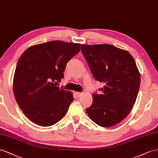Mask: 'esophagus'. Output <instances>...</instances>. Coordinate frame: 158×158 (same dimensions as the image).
<instances>
[{
	"label": "esophagus",
	"instance_id": "34e87169",
	"mask_svg": "<svg viewBox=\"0 0 158 158\" xmlns=\"http://www.w3.org/2000/svg\"><path fill=\"white\" fill-rule=\"evenodd\" d=\"M75 94L77 97H80L82 95V93H80V92H75Z\"/></svg>",
	"mask_w": 158,
	"mask_h": 158
}]
</instances>
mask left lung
<instances>
[{"label":"left lung","instance_id":"obj_1","mask_svg":"<svg viewBox=\"0 0 158 158\" xmlns=\"http://www.w3.org/2000/svg\"><path fill=\"white\" fill-rule=\"evenodd\" d=\"M81 52L95 79L104 84L101 94L92 95L87 114L99 126L115 125L126 118L136 101L141 82L136 62L127 50L110 44H82Z\"/></svg>","mask_w":158,"mask_h":158}]
</instances>
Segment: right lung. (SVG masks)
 <instances>
[{
	"mask_svg": "<svg viewBox=\"0 0 158 158\" xmlns=\"http://www.w3.org/2000/svg\"><path fill=\"white\" fill-rule=\"evenodd\" d=\"M80 44L51 41L30 46L21 54L13 77L17 104L31 122L49 127L60 120L73 101V94L58 87L66 65Z\"/></svg>",
	"mask_w": 158,
	"mask_h": 158,
	"instance_id": "1",
	"label": "right lung"
}]
</instances>
